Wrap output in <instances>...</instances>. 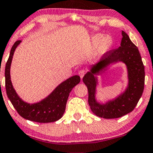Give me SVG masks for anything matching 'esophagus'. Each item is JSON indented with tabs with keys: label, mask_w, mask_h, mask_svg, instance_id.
Instances as JSON below:
<instances>
[{
	"label": "esophagus",
	"mask_w": 153,
	"mask_h": 153,
	"mask_svg": "<svg viewBox=\"0 0 153 153\" xmlns=\"http://www.w3.org/2000/svg\"><path fill=\"white\" fill-rule=\"evenodd\" d=\"M85 73H86V71L84 70V69H81V70L79 71V75L80 76L81 79H82L83 77H84V74H85Z\"/></svg>",
	"instance_id": "1"
}]
</instances>
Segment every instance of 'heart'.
<instances>
[{"mask_svg": "<svg viewBox=\"0 0 153 153\" xmlns=\"http://www.w3.org/2000/svg\"><path fill=\"white\" fill-rule=\"evenodd\" d=\"M91 46H97V54H102L110 50L113 45V40L110 37L103 36L101 34H97L91 37L90 39Z\"/></svg>", "mask_w": 153, "mask_h": 153, "instance_id": "1", "label": "heart"}]
</instances>
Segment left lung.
<instances>
[{
  "label": "left lung",
  "mask_w": 153,
  "mask_h": 153,
  "mask_svg": "<svg viewBox=\"0 0 153 153\" xmlns=\"http://www.w3.org/2000/svg\"><path fill=\"white\" fill-rule=\"evenodd\" d=\"M120 46L103 54L98 63L90 66L83 78L88 91V104L92 112L101 118L110 119L122 117L133 111L142 96L145 84V67L137 47L128 35L122 31ZM122 62L127 69L128 83L125 90L112 100L104 103L96 99L99 82L97 76L110 65Z\"/></svg>",
  "instance_id": "obj_1"
}]
</instances>
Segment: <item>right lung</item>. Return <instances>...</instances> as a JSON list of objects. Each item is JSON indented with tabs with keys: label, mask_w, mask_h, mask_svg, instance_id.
<instances>
[{
	"label": "right lung",
	"mask_w": 153,
	"mask_h": 153,
	"mask_svg": "<svg viewBox=\"0 0 153 153\" xmlns=\"http://www.w3.org/2000/svg\"><path fill=\"white\" fill-rule=\"evenodd\" d=\"M22 41H17L11 48L5 69V88L8 99L18 113L25 119L37 123H52L59 120L65 111L66 104L72 88L80 82L74 75L59 84L47 97L37 103H27L17 94L10 79V67L15 51Z\"/></svg>",
	"instance_id": "right-lung-1"
}]
</instances>
